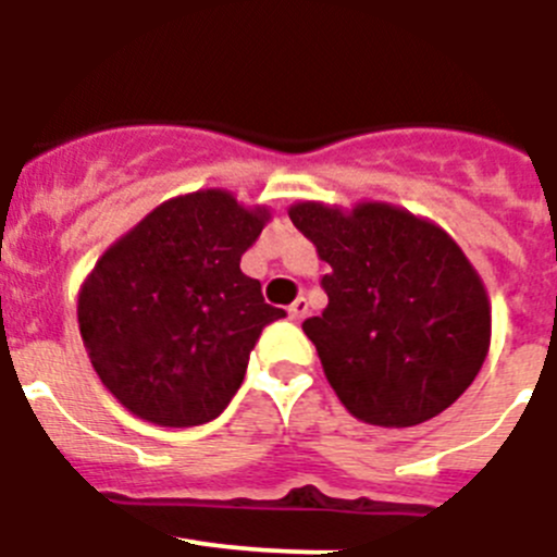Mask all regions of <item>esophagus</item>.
Here are the masks:
<instances>
[{
  "label": "esophagus",
  "mask_w": 557,
  "mask_h": 557,
  "mask_svg": "<svg viewBox=\"0 0 557 557\" xmlns=\"http://www.w3.org/2000/svg\"><path fill=\"white\" fill-rule=\"evenodd\" d=\"M288 315H290V322H302L305 315H308V299L305 297L294 299V305H288Z\"/></svg>",
  "instance_id": "esophagus-1"
}]
</instances>
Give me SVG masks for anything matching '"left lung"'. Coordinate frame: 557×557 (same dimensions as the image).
I'll use <instances>...</instances> for the list:
<instances>
[{
  "instance_id": "left-lung-1",
  "label": "left lung",
  "mask_w": 557,
  "mask_h": 557,
  "mask_svg": "<svg viewBox=\"0 0 557 557\" xmlns=\"http://www.w3.org/2000/svg\"><path fill=\"white\" fill-rule=\"evenodd\" d=\"M288 216L330 263L327 308L302 330L344 408L377 428H413L447 410L491 344L488 294L463 249L385 202H297Z\"/></svg>"
}]
</instances>
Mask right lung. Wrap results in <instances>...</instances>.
Returning <instances> with one entry per match:
<instances>
[{
  "label": "right lung",
  "instance_id": "obj_1",
  "mask_svg": "<svg viewBox=\"0 0 557 557\" xmlns=\"http://www.w3.org/2000/svg\"><path fill=\"white\" fill-rule=\"evenodd\" d=\"M267 222V208L208 188L158 205L104 249L77 322L94 372L129 413L197 428L242 388L260 333L285 315L242 272Z\"/></svg>",
  "mask_w": 557,
  "mask_h": 557
}]
</instances>
